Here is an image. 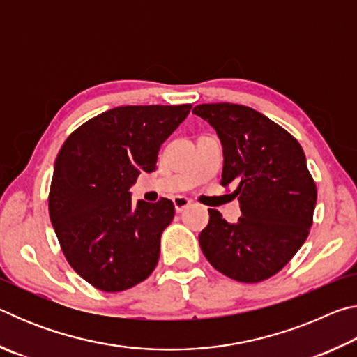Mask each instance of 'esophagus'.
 <instances>
[{"label": "esophagus", "instance_id": "esophagus-1", "mask_svg": "<svg viewBox=\"0 0 357 357\" xmlns=\"http://www.w3.org/2000/svg\"><path fill=\"white\" fill-rule=\"evenodd\" d=\"M173 204H174V209H176V213H183V211H185L190 206V200L185 197H174Z\"/></svg>", "mask_w": 357, "mask_h": 357}]
</instances>
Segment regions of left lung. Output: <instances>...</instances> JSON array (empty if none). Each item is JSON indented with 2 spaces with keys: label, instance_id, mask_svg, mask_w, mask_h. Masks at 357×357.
I'll return each instance as SVG.
<instances>
[{
  "label": "left lung",
  "instance_id": "obj_1",
  "mask_svg": "<svg viewBox=\"0 0 357 357\" xmlns=\"http://www.w3.org/2000/svg\"><path fill=\"white\" fill-rule=\"evenodd\" d=\"M193 114L213 126L223 148L222 185H233L236 223L209 209L198 236L208 261L229 279L257 283L285 266L309 236L317 185L293 135L250 107L202 104Z\"/></svg>",
  "mask_w": 357,
  "mask_h": 357
}]
</instances>
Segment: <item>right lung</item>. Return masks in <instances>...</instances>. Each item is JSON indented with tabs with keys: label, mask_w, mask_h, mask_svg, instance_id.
Listing matches in <instances>:
<instances>
[{
	"label": "right lung",
	"mask_w": 357,
	"mask_h": 357,
	"mask_svg": "<svg viewBox=\"0 0 357 357\" xmlns=\"http://www.w3.org/2000/svg\"><path fill=\"white\" fill-rule=\"evenodd\" d=\"M192 105H126L80 126L59 149L48 197L50 220L75 273L107 293L153 273L173 202L132 203L130 187L155 170L160 144Z\"/></svg>",
	"instance_id": "add662e5"
}]
</instances>
